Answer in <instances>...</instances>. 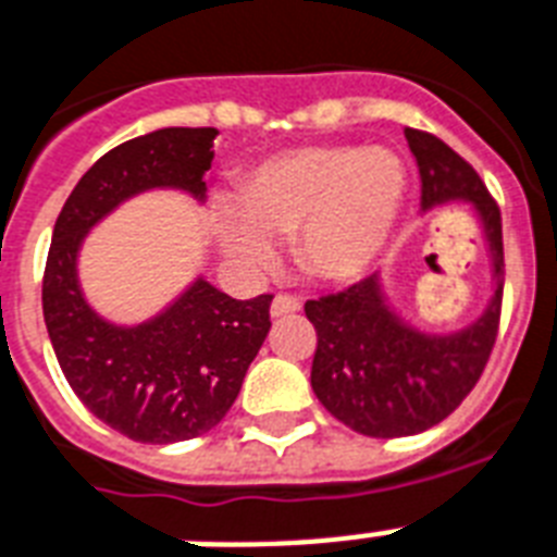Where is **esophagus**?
I'll return each instance as SVG.
<instances>
[{
  "instance_id": "obj_1",
  "label": "esophagus",
  "mask_w": 557,
  "mask_h": 557,
  "mask_svg": "<svg viewBox=\"0 0 557 557\" xmlns=\"http://www.w3.org/2000/svg\"><path fill=\"white\" fill-rule=\"evenodd\" d=\"M302 309V302L297 297H288V294H277L271 300V318H286V314H297Z\"/></svg>"
}]
</instances>
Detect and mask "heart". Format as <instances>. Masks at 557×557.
<instances>
[{
  "mask_svg": "<svg viewBox=\"0 0 557 557\" xmlns=\"http://www.w3.org/2000/svg\"><path fill=\"white\" fill-rule=\"evenodd\" d=\"M406 197V169L392 151L302 146L248 171L223 208L214 237L237 269H269L274 239L294 237L306 277L349 283L381 257Z\"/></svg>",
  "mask_w": 557,
  "mask_h": 557,
  "instance_id": "1",
  "label": "heart"
}]
</instances>
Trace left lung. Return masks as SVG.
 Wrapping results in <instances>:
<instances>
[{"label": "left lung", "mask_w": 557, "mask_h": 557, "mask_svg": "<svg viewBox=\"0 0 557 557\" xmlns=\"http://www.w3.org/2000/svg\"><path fill=\"white\" fill-rule=\"evenodd\" d=\"M420 169V208L469 202L492 263V297L481 318L455 332H423L388 302L381 274L306 302L318 329L311 388L349 429L369 437L426 432L463 404L490 360L504 294V234L495 200L463 157L426 131L406 128Z\"/></svg>", "instance_id": "left-lung-1"}]
</instances>
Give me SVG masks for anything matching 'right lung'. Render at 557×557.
I'll return each mask as SVG.
<instances>
[{
  "label": "right lung",
  "instance_id": "1",
  "mask_svg": "<svg viewBox=\"0 0 557 557\" xmlns=\"http://www.w3.org/2000/svg\"><path fill=\"white\" fill-rule=\"evenodd\" d=\"M216 128H160L85 171L57 216L45 263L48 337L76 397L139 443L206 435L237 400L271 329V294L234 300L206 277L143 323H111L85 300L79 251L94 225L137 194L171 188L206 200Z\"/></svg>",
  "mask_w": 557,
  "mask_h": 557
}]
</instances>
